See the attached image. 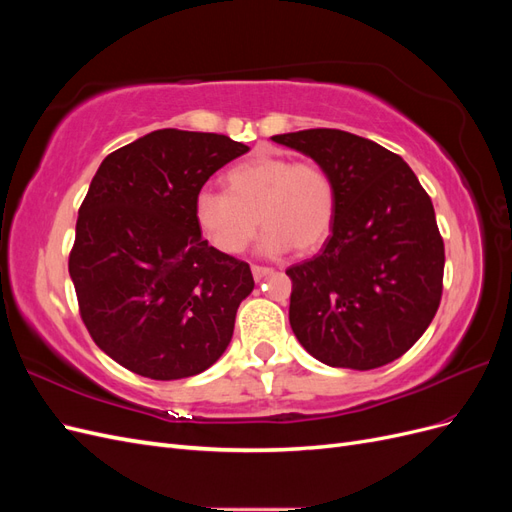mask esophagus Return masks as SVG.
<instances>
[{"label": "esophagus", "mask_w": 512, "mask_h": 512, "mask_svg": "<svg viewBox=\"0 0 512 512\" xmlns=\"http://www.w3.org/2000/svg\"><path fill=\"white\" fill-rule=\"evenodd\" d=\"M273 269H269V267H260V265H254L252 267V275H254V280L258 282V280H262V277L265 275H269Z\"/></svg>", "instance_id": "1"}]
</instances>
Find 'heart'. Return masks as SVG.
<instances>
[{
	"mask_svg": "<svg viewBox=\"0 0 512 512\" xmlns=\"http://www.w3.org/2000/svg\"><path fill=\"white\" fill-rule=\"evenodd\" d=\"M226 192L203 190L194 213L203 235L224 254H241L260 224V250L312 252L327 241L335 220V185L314 162L260 156L226 175Z\"/></svg>",
	"mask_w": 512,
	"mask_h": 512,
	"instance_id": "1",
	"label": "heart"
}]
</instances>
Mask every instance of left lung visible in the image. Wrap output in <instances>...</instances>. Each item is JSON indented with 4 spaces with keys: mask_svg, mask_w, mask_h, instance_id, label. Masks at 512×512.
Masks as SVG:
<instances>
[{
    "mask_svg": "<svg viewBox=\"0 0 512 512\" xmlns=\"http://www.w3.org/2000/svg\"><path fill=\"white\" fill-rule=\"evenodd\" d=\"M327 170L335 220L320 254L286 269L290 327L324 365L376 369L438 312L444 241L429 194L397 153L344 130L271 136Z\"/></svg>",
    "mask_w": 512,
    "mask_h": 512,
    "instance_id": "1",
    "label": "left lung"
}]
</instances>
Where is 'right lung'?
I'll return each instance as SVG.
<instances>
[{
	"label": "right lung",
	"instance_id": "1",
	"mask_svg": "<svg viewBox=\"0 0 512 512\" xmlns=\"http://www.w3.org/2000/svg\"><path fill=\"white\" fill-rule=\"evenodd\" d=\"M247 151L224 134L166 128L108 153L91 179L68 271L91 339L121 367L190 378L230 344L254 277L203 239L194 203Z\"/></svg>",
	"mask_w": 512,
	"mask_h": 512
}]
</instances>
